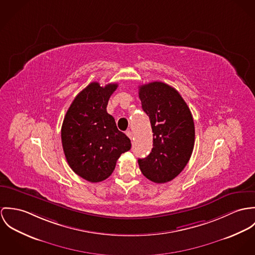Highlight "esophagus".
<instances>
[{
    "instance_id": "obj_1",
    "label": "esophagus",
    "mask_w": 255,
    "mask_h": 255,
    "mask_svg": "<svg viewBox=\"0 0 255 255\" xmlns=\"http://www.w3.org/2000/svg\"><path fill=\"white\" fill-rule=\"evenodd\" d=\"M126 135L130 138V140H132V138H133V134H132V132H131V131H127V132H126Z\"/></svg>"
}]
</instances>
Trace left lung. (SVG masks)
Wrapping results in <instances>:
<instances>
[{
	"instance_id": "left-lung-1",
	"label": "left lung",
	"mask_w": 255,
	"mask_h": 255,
	"mask_svg": "<svg viewBox=\"0 0 255 255\" xmlns=\"http://www.w3.org/2000/svg\"><path fill=\"white\" fill-rule=\"evenodd\" d=\"M139 88L142 111L151 124L153 147L138 163L148 180L166 183L177 177L191 158L195 144L193 115L173 87L155 81Z\"/></svg>"
}]
</instances>
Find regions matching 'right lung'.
Returning <instances> with one entry per match:
<instances>
[{"mask_svg": "<svg viewBox=\"0 0 255 255\" xmlns=\"http://www.w3.org/2000/svg\"><path fill=\"white\" fill-rule=\"evenodd\" d=\"M116 83L92 82L70 105L61 126L65 158L77 175L102 182L114 172L119 156L131 148L130 139L116 127L107 107Z\"/></svg>", "mask_w": 255, "mask_h": 255, "instance_id": "right-lung-1", "label": "right lung"}]
</instances>
